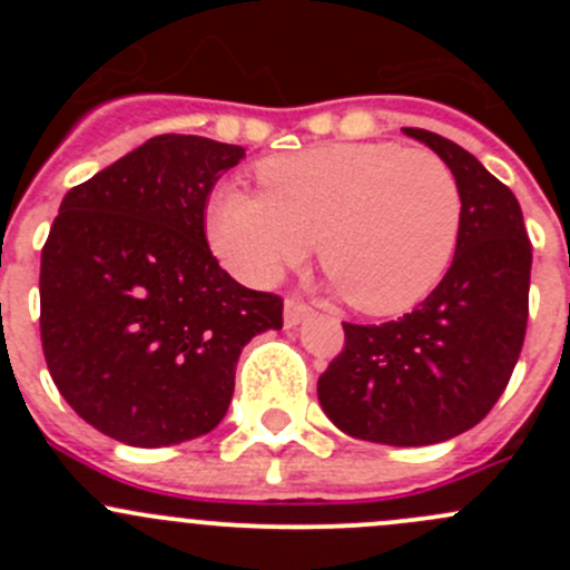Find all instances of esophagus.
<instances>
[{"mask_svg":"<svg viewBox=\"0 0 570 570\" xmlns=\"http://www.w3.org/2000/svg\"><path fill=\"white\" fill-rule=\"evenodd\" d=\"M308 314H312V306H306V303L297 301V297H286V303H284V325L286 327L301 325Z\"/></svg>","mask_w":570,"mask_h":570,"instance_id":"1","label":"esophagus"}]
</instances>
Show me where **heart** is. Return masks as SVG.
<instances>
[{
	"label": "heart",
	"instance_id": "1",
	"mask_svg": "<svg viewBox=\"0 0 570 570\" xmlns=\"http://www.w3.org/2000/svg\"><path fill=\"white\" fill-rule=\"evenodd\" d=\"M262 193L217 189L212 248L237 275L273 284L320 239V262L347 303L392 317L422 303L455 256L463 195L430 148L389 140L325 142L264 159Z\"/></svg>",
	"mask_w": 570,
	"mask_h": 570
}]
</instances>
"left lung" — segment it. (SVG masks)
<instances>
[{
    "label": "left lung",
    "mask_w": 570,
    "mask_h": 570,
    "mask_svg": "<svg viewBox=\"0 0 570 570\" xmlns=\"http://www.w3.org/2000/svg\"><path fill=\"white\" fill-rule=\"evenodd\" d=\"M461 184L463 223L441 284L405 317L344 325V347L317 381L322 411L342 433L389 446L450 441L488 416L508 386L530 317L532 245L524 215L476 157L428 129Z\"/></svg>",
    "instance_id": "1"
}]
</instances>
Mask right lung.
Instances as JSON below:
<instances>
[{
	"label": "right lung",
	"instance_id": "right-lung-1",
	"mask_svg": "<svg viewBox=\"0 0 570 570\" xmlns=\"http://www.w3.org/2000/svg\"><path fill=\"white\" fill-rule=\"evenodd\" d=\"M245 148L159 135L66 193L40 256V342L57 392L99 433L170 446L220 424L239 353L284 301L212 256L204 212Z\"/></svg>",
	"mask_w": 570,
	"mask_h": 570
}]
</instances>
